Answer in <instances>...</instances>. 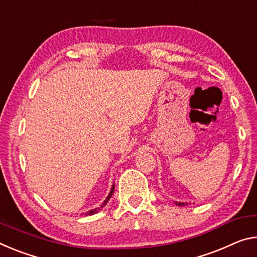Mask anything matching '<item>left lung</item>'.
Here are the masks:
<instances>
[{"mask_svg":"<svg viewBox=\"0 0 257 257\" xmlns=\"http://www.w3.org/2000/svg\"><path fill=\"white\" fill-rule=\"evenodd\" d=\"M175 205H176V206H186L187 202H178V201H175Z\"/></svg>","mask_w":257,"mask_h":257,"instance_id":"obj_1","label":"left lung"}]
</instances>
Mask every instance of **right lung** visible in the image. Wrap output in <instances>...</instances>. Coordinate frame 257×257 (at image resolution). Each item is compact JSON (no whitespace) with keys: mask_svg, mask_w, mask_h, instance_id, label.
I'll list each match as a JSON object with an SVG mask.
<instances>
[{"mask_svg":"<svg viewBox=\"0 0 257 257\" xmlns=\"http://www.w3.org/2000/svg\"><path fill=\"white\" fill-rule=\"evenodd\" d=\"M113 192H114V184L112 185V187H111V191H109V193H108V195L106 197V199H105L104 200V202L101 203V205L99 206V207H97V208H95V209H91V210H89V211H87V213H84V215H93V214H96V213H98V211L103 208V207H105V205H106V203L108 202V200H109V198L112 197V194H113Z\"/></svg>","mask_w":257,"mask_h":257,"instance_id":"1","label":"right lung"}]
</instances>
